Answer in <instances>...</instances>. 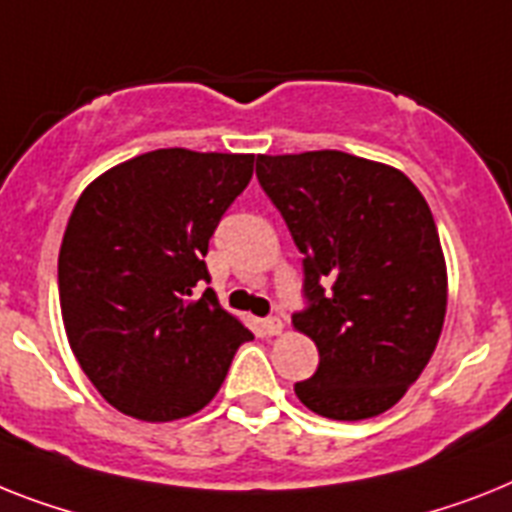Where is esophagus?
Returning <instances> with one entry per match:
<instances>
[{"label":"esophagus","instance_id":"esophagus-1","mask_svg":"<svg viewBox=\"0 0 512 512\" xmlns=\"http://www.w3.org/2000/svg\"><path fill=\"white\" fill-rule=\"evenodd\" d=\"M261 327H264L266 335H282V329H285V324H282V319L272 316V319H264V322H261Z\"/></svg>","mask_w":512,"mask_h":512}]
</instances>
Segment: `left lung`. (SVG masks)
I'll use <instances>...</instances> for the list:
<instances>
[{"instance_id":"1","label":"left lung","mask_w":512,"mask_h":512,"mask_svg":"<svg viewBox=\"0 0 512 512\" xmlns=\"http://www.w3.org/2000/svg\"><path fill=\"white\" fill-rule=\"evenodd\" d=\"M256 177L303 253L308 308L293 327L319 369L295 384L308 411L361 421L421 377L447 311V266L421 190L390 164L345 151L256 159Z\"/></svg>"}]
</instances>
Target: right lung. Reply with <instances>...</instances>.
<instances>
[{"instance_id":"add662e5","label":"right lung","mask_w":512,"mask_h":512,"mask_svg":"<svg viewBox=\"0 0 512 512\" xmlns=\"http://www.w3.org/2000/svg\"><path fill=\"white\" fill-rule=\"evenodd\" d=\"M253 154L156 149L80 193L59 248L67 340L101 398L141 421L211 403L253 335L219 306L206 251Z\"/></svg>"}]
</instances>
